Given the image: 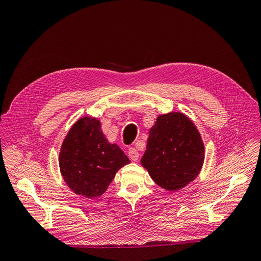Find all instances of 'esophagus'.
I'll return each mask as SVG.
<instances>
[{
	"label": "esophagus",
	"mask_w": 261,
	"mask_h": 261,
	"mask_svg": "<svg viewBox=\"0 0 261 261\" xmlns=\"http://www.w3.org/2000/svg\"><path fill=\"white\" fill-rule=\"evenodd\" d=\"M128 156H129L130 160L137 161L139 159V153H138V151H137L135 148L132 147V148L128 149Z\"/></svg>",
	"instance_id": "esophagus-1"
}]
</instances>
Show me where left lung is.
<instances>
[{"instance_id": "left-lung-1", "label": "left lung", "mask_w": 261, "mask_h": 261, "mask_svg": "<svg viewBox=\"0 0 261 261\" xmlns=\"http://www.w3.org/2000/svg\"><path fill=\"white\" fill-rule=\"evenodd\" d=\"M203 160L201 136L186 115L171 112L156 117L140 160L154 183L176 192L198 176Z\"/></svg>"}]
</instances>
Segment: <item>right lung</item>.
Here are the masks:
<instances>
[{"label": "right lung", "mask_w": 261, "mask_h": 261, "mask_svg": "<svg viewBox=\"0 0 261 261\" xmlns=\"http://www.w3.org/2000/svg\"><path fill=\"white\" fill-rule=\"evenodd\" d=\"M129 162L120 147L107 140L100 121L90 116L80 118L70 127L59 158L67 186L87 198L103 194L116 172Z\"/></svg>", "instance_id": "add662e5"}]
</instances>
